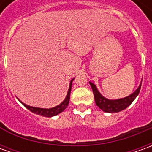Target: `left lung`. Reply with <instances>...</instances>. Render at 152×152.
I'll list each match as a JSON object with an SVG mask.
<instances>
[{
  "label": "left lung",
  "instance_id": "1",
  "mask_svg": "<svg viewBox=\"0 0 152 152\" xmlns=\"http://www.w3.org/2000/svg\"><path fill=\"white\" fill-rule=\"evenodd\" d=\"M90 85L92 88L97 107L100 109H102L103 112L110 113H118L120 111H123L125 108L128 107L132 102H134V100L137 97L140 93V87H141V83H140L137 90L134 93H132L131 95H129V96L121 98V99H117V100H109L102 96V94L97 90L96 86L93 83L90 82Z\"/></svg>",
  "mask_w": 152,
  "mask_h": 152
}]
</instances>
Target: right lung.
Instances as JSON below:
<instances>
[{"mask_svg":"<svg viewBox=\"0 0 152 152\" xmlns=\"http://www.w3.org/2000/svg\"><path fill=\"white\" fill-rule=\"evenodd\" d=\"M73 79L70 81V84H69V89L67 91V94L64 101L61 102V104H59L58 106H56L55 107L49 108V109H46V108H39V107H30V106H28L26 104L23 103V106L26 108H28L30 112H32L34 113L38 114L40 116H44V117H53V116H56L59 113H61V112H63L67 107L68 106V103H69V99H70V93H71V89H72V82L73 81Z\"/></svg>","mask_w":152,"mask_h":152,"instance_id":"add662e5","label":"right lung"}]
</instances>
